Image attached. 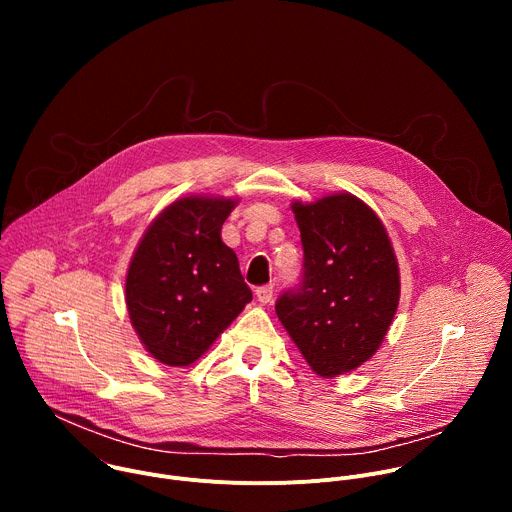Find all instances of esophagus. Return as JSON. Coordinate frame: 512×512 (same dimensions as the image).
Masks as SVG:
<instances>
[{"mask_svg": "<svg viewBox=\"0 0 512 512\" xmlns=\"http://www.w3.org/2000/svg\"><path fill=\"white\" fill-rule=\"evenodd\" d=\"M255 296L261 304H271L273 300V285H261L255 289Z\"/></svg>", "mask_w": 512, "mask_h": 512, "instance_id": "1", "label": "esophagus"}]
</instances>
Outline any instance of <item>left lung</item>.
I'll list each match as a JSON object with an SVG mask.
<instances>
[{
	"label": "left lung",
	"instance_id": "1",
	"mask_svg": "<svg viewBox=\"0 0 512 512\" xmlns=\"http://www.w3.org/2000/svg\"><path fill=\"white\" fill-rule=\"evenodd\" d=\"M291 210L304 271L275 312L312 371L330 379L379 350L399 306V265L381 218L356 196L294 202Z\"/></svg>",
	"mask_w": 512,
	"mask_h": 512
}]
</instances>
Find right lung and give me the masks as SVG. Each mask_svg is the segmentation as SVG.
I'll use <instances>...</instances> for the list:
<instances>
[{
  "label": "right lung",
  "mask_w": 512,
  "mask_h": 512,
  "mask_svg": "<svg viewBox=\"0 0 512 512\" xmlns=\"http://www.w3.org/2000/svg\"><path fill=\"white\" fill-rule=\"evenodd\" d=\"M237 200L186 196L143 233L125 279L129 320L156 360L188 367L253 300L221 239Z\"/></svg>",
  "instance_id": "1"
}]
</instances>
